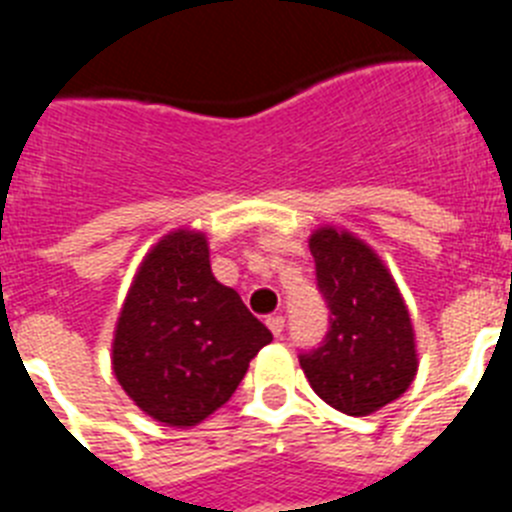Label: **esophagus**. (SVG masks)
<instances>
[{"instance_id": "1", "label": "esophagus", "mask_w": 512, "mask_h": 512, "mask_svg": "<svg viewBox=\"0 0 512 512\" xmlns=\"http://www.w3.org/2000/svg\"><path fill=\"white\" fill-rule=\"evenodd\" d=\"M266 325H269V330L271 333H274V336H282V330H284V318L282 315H277V312H274V315H269V318H266Z\"/></svg>"}]
</instances>
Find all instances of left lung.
<instances>
[{"label": "left lung", "instance_id": "left-lung-1", "mask_svg": "<svg viewBox=\"0 0 512 512\" xmlns=\"http://www.w3.org/2000/svg\"><path fill=\"white\" fill-rule=\"evenodd\" d=\"M320 295L330 310L323 343L300 354L320 400L346 415H372L413 384L415 333L395 279L356 235L320 228L310 235Z\"/></svg>", "mask_w": 512, "mask_h": 512}]
</instances>
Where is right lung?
Listing matches in <instances>:
<instances>
[{"label":"right lung","instance_id":"obj_1","mask_svg":"<svg viewBox=\"0 0 512 512\" xmlns=\"http://www.w3.org/2000/svg\"><path fill=\"white\" fill-rule=\"evenodd\" d=\"M266 343L269 328L212 277L205 235L174 230L135 274L117 318L112 369L143 413L189 428L223 408Z\"/></svg>","mask_w":512,"mask_h":512}]
</instances>
